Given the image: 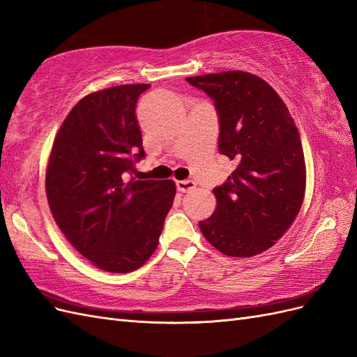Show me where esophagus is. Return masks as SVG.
Returning a JSON list of instances; mask_svg holds the SVG:
<instances>
[{
	"mask_svg": "<svg viewBox=\"0 0 357 357\" xmlns=\"http://www.w3.org/2000/svg\"><path fill=\"white\" fill-rule=\"evenodd\" d=\"M177 185V189L183 193H188V192H192L193 189L197 188V183L193 180H180L176 183Z\"/></svg>",
	"mask_w": 357,
	"mask_h": 357,
	"instance_id": "esophagus-1",
	"label": "esophagus"
}]
</instances>
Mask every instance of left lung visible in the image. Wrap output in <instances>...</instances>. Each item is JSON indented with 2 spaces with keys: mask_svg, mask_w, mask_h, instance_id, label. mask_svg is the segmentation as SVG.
<instances>
[{
  "mask_svg": "<svg viewBox=\"0 0 357 357\" xmlns=\"http://www.w3.org/2000/svg\"><path fill=\"white\" fill-rule=\"evenodd\" d=\"M214 101L219 152L236 168L213 192L218 207L199 229L232 257L273 247L298 215L305 192L299 132L286 104L265 80L244 71L188 77Z\"/></svg>",
  "mask_w": 357,
  "mask_h": 357,
  "instance_id": "8db88e82",
  "label": "left lung"
}]
</instances>
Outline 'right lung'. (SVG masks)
Returning a JSON list of instances; mask_svg holds the SVG:
<instances>
[{"mask_svg":"<svg viewBox=\"0 0 357 357\" xmlns=\"http://www.w3.org/2000/svg\"><path fill=\"white\" fill-rule=\"evenodd\" d=\"M149 88L122 84L84 96L63 121L47 165L59 229L109 273H131L152 256L176 197L171 180H128L146 158L135 109Z\"/></svg>","mask_w":357,"mask_h":357,"instance_id":"1","label":"right lung"}]
</instances>
